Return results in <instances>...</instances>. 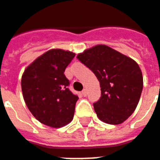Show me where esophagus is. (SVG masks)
Wrapping results in <instances>:
<instances>
[{
  "label": "esophagus",
  "mask_w": 160,
  "mask_h": 160,
  "mask_svg": "<svg viewBox=\"0 0 160 160\" xmlns=\"http://www.w3.org/2000/svg\"><path fill=\"white\" fill-rule=\"evenodd\" d=\"M82 94L83 96H86L88 94V91L87 89H83L82 91Z\"/></svg>",
  "instance_id": "34e87169"
}]
</instances>
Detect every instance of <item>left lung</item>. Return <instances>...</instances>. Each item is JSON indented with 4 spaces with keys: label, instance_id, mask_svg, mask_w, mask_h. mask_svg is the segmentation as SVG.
<instances>
[{
    "label": "left lung",
    "instance_id": "8db88e82",
    "mask_svg": "<svg viewBox=\"0 0 160 160\" xmlns=\"http://www.w3.org/2000/svg\"><path fill=\"white\" fill-rule=\"evenodd\" d=\"M77 58L99 81L101 97L93 103L99 120L118 125L134 112L141 97L143 79L138 64L130 57L104 44H98Z\"/></svg>",
    "mask_w": 160,
    "mask_h": 160
}]
</instances>
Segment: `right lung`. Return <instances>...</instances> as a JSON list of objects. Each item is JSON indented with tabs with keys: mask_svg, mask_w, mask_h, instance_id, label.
Masks as SVG:
<instances>
[{
	"mask_svg": "<svg viewBox=\"0 0 160 160\" xmlns=\"http://www.w3.org/2000/svg\"><path fill=\"white\" fill-rule=\"evenodd\" d=\"M75 54L53 49L36 59L22 76L26 105L39 122L62 127L72 121L78 97L71 92L64 72Z\"/></svg>",
	"mask_w": 160,
	"mask_h": 160,
	"instance_id": "1",
	"label": "right lung"
}]
</instances>
